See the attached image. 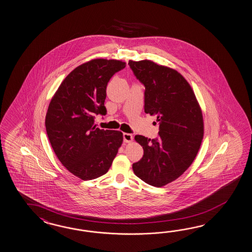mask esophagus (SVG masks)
<instances>
[{
	"instance_id": "esophagus-1",
	"label": "esophagus",
	"mask_w": 252,
	"mask_h": 252,
	"mask_svg": "<svg viewBox=\"0 0 252 252\" xmlns=\"http://www.w3.org/2000/svg\"><path fill=\"white\" fill-rule=\"evenodd\" d=\"M124 142L125 143H130L133 141V135L128 133H124L123 134Z\"/></svg>"
}]
</instances>
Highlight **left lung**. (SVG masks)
<instances>
[{
  "mask_svg": "<svg viewBox=\"0 0 252 252\" xmlns=\"http://www.w3.org/2000/svg\"><path fill=\"white\" fill-rule=\"evenodd\" d=\"M145 86V112L157 115L159 136L135 135L144 156L133 163L134 174L146 184L162 187L190 167L203 138L201 107L190 84L178 71L151 61H129Z\"/></svg>",
  "mask_w": 252,
  "mask_h": 252,
  "instance_id": "obj_1",
  "label": "left lung"
}]
</instances>
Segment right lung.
Returning a JSON list of instances; mask_svg holds the SVG:
<instances>
[{
    "mask_svg": "<svg viewBox=\"0 0 252 252\" xmlns=\"http://www.w3.org/2000/svg\"><path fill=\"white\" fill-rule=\"evenodd\" d=\"M126 62L95 59L67 75L52 96L45 126L53 151L67 171L82 180L106 174L123 143L120 131L95 127L105 116L106 86Z\"/></svg>",
    "mask_w": 252,
    "mask_h": 252,
    "instance_id": "obj_1",
    "label": "right lung"
}]
</instances>
